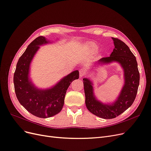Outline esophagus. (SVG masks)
<instances>
[{
  "label": "esophagus",
  "mask_w": 151,
  "mask_h": 151,
  "mask_svg": "<svg viewBox=\"0 0 151 151\" xmlns=\"http://www.w3.org/2000/svg\"><path fill=\"white\" fill-rule=\"evenodd\" d=\"M86 74H85V70H84V69H80V70H79V77H83V76H84V75H85Z\"/></svg>",
  "instance_id": "34e87169"
}]
</instances>
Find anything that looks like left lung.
Returning a JSON list of instances; mask_svg holds the SVG:
<instances>
[{
  "label": "left lung",
  "mask_w": 151,
  "mask_h": 151,
  "mask_svg": "<svg viewBox=\"0 0 151 151\" xmlns=\"http://www.w3.org/2000/svg\"><path fill=\"white\" fill-rule=\"evenodd\" d=\"M114 48L110 56L103 57L99 62L103 63L113 61L119 62L124 70L125 84L116 101L112 104H106L96 99L91 82L83 79L86 105L88 110L94 115L104 119L116 118L129 108L135 99L140 81L137 62L129 47L118 38H112Z\"/></svg>",
  "instance_id": "8db88e82"
}]
</instances>
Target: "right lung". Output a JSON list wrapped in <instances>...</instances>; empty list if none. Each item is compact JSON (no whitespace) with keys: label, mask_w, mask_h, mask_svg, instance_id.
Listing matches in <instances>:
<instances>
[{"label":"right lung","mask_w":151,"mask_h":151,"mask_svg":"<svg viewBox=\"0 0 151 151\" xmlns=\"http://www.w3.org/2000/svg\"><path fill=\"white\" fill-rule=\"evenodd\" d=\"M47 43L43 36L35 39L19 58L14 74L18 101L32 115L43 118L53 116L62 110L68 86L79 76L78 70L72 72L53 88L47 90L38 89L32 84L28 76L30 63L40 45Z\"/></svg>","instance_id":"obj_1"}]
</instances>
